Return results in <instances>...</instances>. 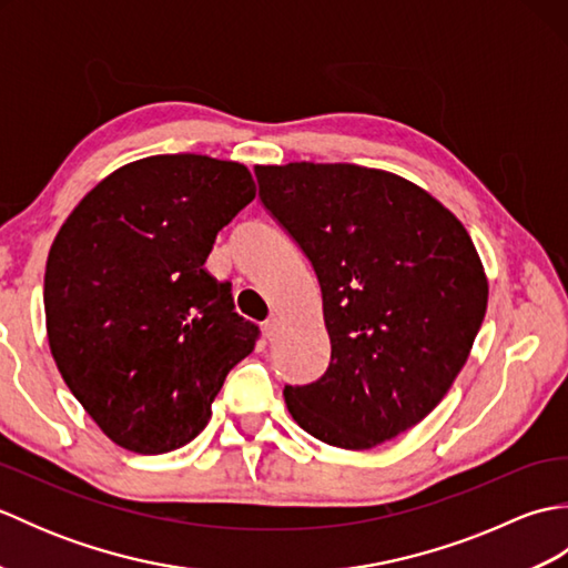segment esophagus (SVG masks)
<instances>
[{
  "label": "esophagus",
  "mask_w": 568,
  "mask_h": 568,
  "mask_svg": "<svg viewBox=\"0 0 568 568\" xmlns=\"http://www.w3.org/2000/svg\"><path fill=\"white\" fill-rule=\"evenodd\" d=\"M263 332H265V339L268 342H275L277 336H281V322H277L275 317L273 320H268L263 324Z\"/></svg>",
  "instance_id": "esophagus-1"
}]
</instances>
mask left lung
<instances>
[{"label": "left lung", "instance_id": "obj_1", "mask_svg": "<svg viewBox=\"0 0 568 568\" xmlns=\"http://www.w3.org/2000/svg\"><path fill=\"white\" fill-rule=\"evenodd\" d=\"M258 197L322 287L332 361L285 405L312 437L371 449L449 393L488 307L464 224L409 180L354 163L256 165Z\"/></svg>", "mask_w": 568, "mask_h": 568}]
</instances>
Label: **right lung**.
Returning <instances> with one entry per match:
<instances>
[{
  "mask_svg": "<svg viewBox=\"0 0 568 568\" xmlns=\"http://www.w3.org/2000/svg\"><path fill=\"white\" fill-rule=\"evenodd\" d=\"M253 197L236 161L149 155L94 185L53 239L48 346L84 413L124 449L195 439L226 373L256 346L232 287L204 268L216 232Z\"/></svg>",
  "mask_w": 568,
  "mask_h": 568,
  "instance_id": "add662e5",
  "label": "right lung"
}]
</instances>
